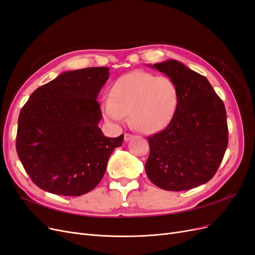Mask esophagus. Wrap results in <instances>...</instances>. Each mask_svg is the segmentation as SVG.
Returning a JSON list of instances; mask_svg holds the SVG:
<instances>
[{
	"instance_id": "34e87169",
	"label": "esophagus",
	"mask_w": 255,
	"mask_h": 255,
	"mask_svg": "<svg viewBox=\"0 0 255 255\" xmlns=\"http://www.w3.org/2000/svg\"><path fill=\"white\" fill-rule=\"evenodd\" d=\"M133 138V135H130V134H125V141H129L130 139H132Z\"/></svg>"
}]
</instances>
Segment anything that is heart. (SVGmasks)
Returning a JSON list of instances; mask_svg holds the SVG:
<instances>
[{"instance_id": "1", "label": "heart", "mask_w": 255, "mask_h": 255, "mask_svg": "<svg viewBox=\"0 0 255 255\" xmlns=\"http://www.w3.org/2000/svg\"><path fill=\"white\" fill-rule=\"evenodd\" d=\"M177 90L167 76H155L144 71L122 75L104 99L101 110L115 126L125 123L129 114L130 125L142 133L164 128L173 118L177 107Z\"/></svg>"}]
</instances>
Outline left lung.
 Masks as SVG:
<instances>
[{
    "label": "left lung",
    "instance_id": "1",
    "mask_svg": "<svg viewBox=\"0 0 255 255\" xmlns=\"http://www.w3.org/2000/svg\"><path fill=\"white\" fill-rule=\"evenodd\" d=\"M166 74L177 90V107L168 127L149 137L144 165L149 180L181 191L210 181L228 146L225 104L205 76L175 59L148 65Z\"/></svg>",
    "mask_w": 255,
    "mask_h": 255
}]
</instances>
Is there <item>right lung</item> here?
<instances>
[{"label":"right lung","instance_id":"1","mask_svg":"<svg viewBox=\"0 0 255 255\" xmlns=\"http://www.w3.org/2000/svg\"><path fill=\"white\" fill-rule=\"evenodd\" d=\"M107 67L60 73L37 88L18 119L17 153L30 179L54 195L82 196L102 180L123 135L106 137L97 99Z\"/></svg>","mask_w":255,"mask_h":255}]
</instances>
